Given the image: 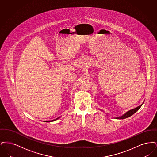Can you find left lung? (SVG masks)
Here are the masks:
<instances>
[{"mask_svg": "<svg viewBox=\"0 0 157 157\" xmlns=\"http://www.w3.org/2000/svg\"><path fill=\"white\" fill-rule=\"evenodd\" d=\"M144 101L143 102V103H142V104L138 106V107H136V108H134V109H131V110H129V111H128L125 112L124 114L122 115L121 116L118 117H115L114 118H115V119H117V120H123V119H125V118H128V117L132 116L133 114H134L135 112H136V111H138L140 109V108L142 106V104H144ZM101 111H102V110H101ZM107 114H108V113H107Z\"/></svg>", "mask_w": 157, "mask_h": 157, "instance_id": "8db88e82", "label": "left lung"}]
</instances>
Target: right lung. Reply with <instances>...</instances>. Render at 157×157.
Wrapping results in <instances>:
<instances>
[{
  "instance_id": "obj_1",
  "label": "right lung",
  "mask_w": 157,
  "mask_h": 157,
  "mask_svg": "<svg viewBox=\"0 0 157 157\" xmlns=\"http://www.w3.org/2000/svg\"><path fill=\"white\" fill-rule=\"evenodd\" d=\"M60 117H58V118H56V119H55V120H51V121H45V122H52V121H56V120H58L59 118Z\"/></svg>"
}]
</instances>
